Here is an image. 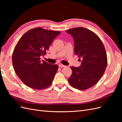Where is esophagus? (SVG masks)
Wrapping results in <instances>:
<instances>
[{
  "mask_svg": "<svg viewBox=\"0 0 122 122\" xmlns=\"http://www.w3.org/2000/svg\"><path fill=\"white\" fill-rule=\"evenodd\" d=\"M58 66H59V67H60V68H64V67H66L65 65H62V64H59Z\"/></svg>",
  "mask_w": 122,
  "mask_h": 122,
  "instance_id": "obj_1",
  "label": "esophagus"
}]
</instances>
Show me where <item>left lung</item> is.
<instances>
[{"mask_svg": "<svg viewBox=\"0 0 122 122\" xmlns=\"http://www.w3.org/2000/svg\"><path fill=\"white\" fill-rule=\"evenodd\" d=\"M66 32L73 37L75 54L82 58L79 67H70L72 74L68 81L76 89L87 90L99 81L105 71L107 57L104 46L99 36L87 28L75 27Z\"/></svg>", "mask_w": 122, "mask_h": 122, "instance_id": "obj_1", "label": "left lung"}]
</instances>
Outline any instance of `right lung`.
<instances>
[{
	"label": "right lung",
	"mask_w": 122,
	"mask_h": 122,
	"mask_svg": "<svg viewBox=\"0 0 122 122\" xmlns=\"http://www.w3.org/2000/svg\"><path fill=\"white\" fill-rule=\"evenodd\" d=\"M61 32L36 27L28 30L20 39L12 55L16 74L26 86L36 90L48 87L52 83L58 66L40 61L53 40Z\"/></svg>",
	"instance_id": "obj_1"
}]
</instances>
